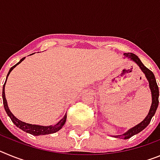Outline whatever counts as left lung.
Here are the masks:
<instances>
[{
    "instance_id": "obj_1",
    "label": "left lung",
    "mask_w": 160,
    "mask_h": 160,
    "mask_svg": "<svg viewBox=\"0 0 160 160\" xmlns=\"http://www.w3.org/2000/svg\"><path fill=\"white\" fill-rule=\"evenodd\" d=\"M124 57L128 58L130 60L134 62L138 67L140 68V70H142V73L145 74V77H146L147 80L148 81L149 83V87L150 90H151V93H152V105H151V108L149 110V112H148V115L146 116V118L142 120V122H139L138 124H137L136 126L133 127L132 128L128 130V131H126L125 133L122 134V135H112L114 138H123V139H128L130 138L131 137H132L133 135H136L138 133H139L140 131H142L144 128H146L148 126V124L150 123L152 118L154 116V114H155V111L157 110L158 105H159V87H158V85L156 83V80H155V75L154 73H152L149 69L146 67L142 63V62L140 61V59L138 58V56H136L135 54L132 53H123Z\"/></svg>"
}]
</instances>
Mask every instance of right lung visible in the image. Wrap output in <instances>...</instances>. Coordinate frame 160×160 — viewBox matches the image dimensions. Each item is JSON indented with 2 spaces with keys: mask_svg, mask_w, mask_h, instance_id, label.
<instances>
[{
  "mask_svg": "<svg viewBox=\"0 0 160 160\" xmlns=\"http://www.w3.org/2000/svg\"><path fill=\"white\" fill-rule=\"evenodd\" d=\"M33 54V53H32ZM30 54V55H32ZM25 58H23L20 60L19 62L17 63L16 65H14L12 67L10 68V70L8 71V74H7L6 77V80H5V82L3 86V90H2V98H3V104H4V107H5V110L6 111L7 114H8V116L11 118L12 120V122H13L15 125L19 128L20 129L24 131L25 132L29 133V134H31L32 135H35V136H38V135H49V134H53V133L57 132L59 130H61L62 128V127L64 126V124L66 123V113L65 114V115L63 116V118L58 122L57 124H55V125H50V126H41V125H36V124H30V123H26L25 122H22L20 119H18V118L14 116L13 114L10 111L9 108L8 107V103H7V100L5 98V84H6V81L7 78H8V75H9V73H11L12 70H13L14 68L16 67L18 65H19L20 63L22 62V61Z\"/></svg>",
  "mask_w": 160,
  "mask_h": 160,
  "instance_id": "1",
  "label": "right lung"
}]
</instances>
